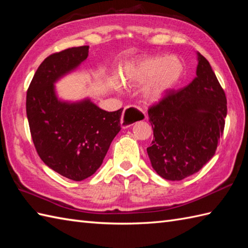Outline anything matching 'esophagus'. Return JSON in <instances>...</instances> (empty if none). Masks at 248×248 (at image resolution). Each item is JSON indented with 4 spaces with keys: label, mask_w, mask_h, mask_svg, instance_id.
<instances>
[{
    "label": "esophagus",
    "mask_w": 248,
    "mask_h": 248,
    "mask_svg": "<svg viewBox=\"0 0 248 248\" xmlns=\"http://www.w3.org/2000/svg\"><path fill=\"white\" fill-rule=\"evenodd\" d=\"M145 118H147V116H145ZM139 119H140V108L134 107L124 108L123 116H121V127L124 129L129 128L132 124H134Z\"/></svg>",
    "instance_id": "obj_1"
}]
</instances>
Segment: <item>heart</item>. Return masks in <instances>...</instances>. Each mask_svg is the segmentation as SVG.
Wrapping results in <instances>:
<instances>
[{"instance_id": "obj_1", "label": "heart", "mask_w": 248, "mask_h": 248, "mask_svg": "<svg viewBox=\"0 0 248 248\" xmlns=\"http://www.w3.org/2000/svg\"><path fill=\"white\" fill-rule=\"evenodd\" d=\"M186 72V65L178 56L151 55L135 61L125 69V82L130 85L148 83L144 96L150 102L160 101L167 96Z\"/></svg>"}]
</instances>
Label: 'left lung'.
I'll return each instance as SVG.
<instances>
[{
  "label": "left lung",
  "mask_w": 248,
  "mask_h": 248,
  "mask_svg": "<svg viewBox=\"0 0 248 248\" xmlns=\"http://www.w3.org/2000/svg\"><path fill=\"white\" fill-rule=\"evenodd\" d=\"M197 55V77L148 109L154 140L147 154L154 170L166 180H182L202 170L215 155L224 132L225 92L209 62Z\"/></svg>",
  "instance_id": "obj_1"
}]
</instances>
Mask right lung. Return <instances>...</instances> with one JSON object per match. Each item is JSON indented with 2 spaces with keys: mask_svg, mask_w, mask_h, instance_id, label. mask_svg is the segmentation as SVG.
<instances>
[{
  "mask_svg": "<svg viewBox=\"0 0 248 248\" xmlns=\"http://www.w3.org/2000/svg\"><path fill=\"white\" fill-rule=\"evenodd\" d=\"M88 49L69 48L46 57L26 93V115L37 154L51 170L73 181L96 172L121 129L123 108L107 112L89 99L71 103L56 97L54 83L85 61Z\"/></svg>",
  "mask_w": 248,
  "mask_h": 248,
  "instance_id": "right-lung-1",
  "label": "right lung"
}]
</instances>
